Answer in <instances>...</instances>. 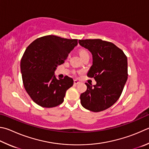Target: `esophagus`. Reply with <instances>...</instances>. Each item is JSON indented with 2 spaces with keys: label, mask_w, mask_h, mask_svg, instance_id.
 <instances>
[{
  "label": "esophagus",
  "mask_w": 149,
  "mask_h": 149,
  "mask_svg": "<svg viewBox=\"0 0 149 149\" xmlns=\"http://www.w3.org/2000/svg\"><path fill=\"white\" fill-rule=\"evenodd\" d=\"M79 83V81H78L77 80V79H75L74 81V85H77V84H78Z\"/></svg>",
  "instance_id": "esophagus-1"
}]
</instances>
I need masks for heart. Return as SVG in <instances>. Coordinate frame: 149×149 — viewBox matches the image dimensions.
Returning <instances> with one entry per match:
<instances>
[{
	"label": "heart",
	"mask_w": 149,
	"mask_h": 149,
	"mask_svg": "<svg viewBox=\"0 0 149 149\" xmlns=\"http://www.w3.org/2000/svg\"><path fill=\"white\" fill-rule=\"evenodd\" d=\"M79 54L81 56V58H83L84 57H85V56H89V53H88L87 51H86L85 49H81L79 51Z\"/></svg>",
	"instance_id": "b5f03b06"
}]
</instances>
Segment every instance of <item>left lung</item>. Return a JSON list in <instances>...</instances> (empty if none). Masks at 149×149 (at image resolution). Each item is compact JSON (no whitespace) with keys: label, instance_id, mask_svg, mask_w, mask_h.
<instances>
[{"label":"left lung","instance_id":"obj_1","mask_svg":"<svg viewBox=\"0 0 149 149\" xmlns=\"http://www.w3.org/2000/svg\"><path fill=\"white\" fill-rule=\"evenodd\" d=\"M79 44L93 55L87 76L96 81L93 86L85 83L87 88L81 94V104L91 111H102L120 98L128 79L127 57L113 43L100 39L79 40Z\"/></svg>","mask_w":149,"mask_h":149}]
</instances>
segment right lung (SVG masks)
Instances as JSON below:
<instances>
[{
    "mask_svg": "<svg viewBox=\"0 0 149 149\" xmlns=\"http://www.w3.org/2000/svg\"><path fill=\"white\" fill-rule=\"evenodd\" d=\"M77 45V39L48 35L35 40L26 49L21 72L24 87L36 104L49 108L63 102L74 80L68 76L57 79L55 72Z\"/></svg>",
    "mask_w": 149,
    "mask_h": 149,
    "instance_id": "add662e5",
    "label": "right lung"
}]
</instances>
